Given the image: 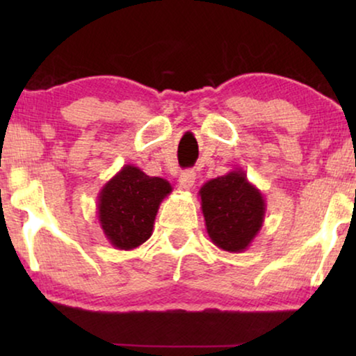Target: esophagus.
<instances>
[{"label": "esophagus", "mask_w": 356, "mask_h": 356, "mask_svg": "<svg viewBox=\"0 0 356 356\" xmlns=\"http://www.w3.org/2000/svg\"><path fill=\"white\" fill-rule=\"evenodd\" d=\"M194 179H196V173H194L193 170H186V172H183L178 178L179 188H181V189H191L193 184H194Z\"/></svg>", "instance_id": "34e87169"}]
</instances>
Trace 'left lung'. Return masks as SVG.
Here are the masks:
<instances>
[{"label":"left lung","instance_id":"8db88e82","mask_svg":"<svg viewBox=\"0 0 356 356\" xmlns=\"http://www.w3.org/2000/svg\"><path fill=\"white\" fill-rule=\"evenodd\" d=\"M206 230L217 248L243 252L261 232L266 216L262 193L243 170L209 179L199 189Z\"/></svg>","mask_w":356,"mask_h":356}]
</instances>
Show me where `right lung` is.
<instances>
[{"mask_svg":"<svg viewBox=\"0 0 356 356\" xmlns=\"http://www.w3.org/2000/svg\"><path fill=\"white\" fill-rule=\"evenodd\" d=\"M170 193L172 184L167 179L124 165L102 186L97 201V217L110 245L129 251L147 241L160 204Z\"/></svg>","mask_w":356,"mask_h":356,"instance_id":"1","label":"right lung"}]
</instances>
